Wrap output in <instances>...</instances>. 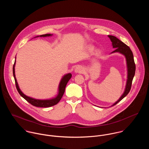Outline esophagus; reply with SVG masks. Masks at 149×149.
Returning <instances> with one entry per match:
<instances>
[{
	"instance_id": "esophagus-1",
	"label": "esophagus",
	"mask_w": 149,
	"mask_h": 149,
	"mask_svg": "<svg viewBox=\"0 0 149 149\" xmlns=\"http://www.w3.org/2000/svg\"><path fill=\"white\" fill-rule=\"evenodd\" d=\"M75 72L76 73H81L84 72V68H83V66L79 65L78 66H77L75 69Z\"/></svg>"
}]
</instances>
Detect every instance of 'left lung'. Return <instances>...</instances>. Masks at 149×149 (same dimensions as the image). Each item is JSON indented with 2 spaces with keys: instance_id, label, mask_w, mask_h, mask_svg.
I'll list each match as a JSON object with an SVG mask.
<instances>
[{
  "instance_id": "8db88e82",
  "label": "left lung",
  "mask_w": 149,
  "mask_h": 149,
  "mask_svg": "<svg viewBox=\"0 0 149 149\" xmlns=\"http://www.w3.org/2000/svg\"><path fill=\"white\" fill-rule=\"evenodd\" d=\"M108 36L110 38L111 42H112V43L113 47L116 48L115 50L113 51L112 53L119 52L123 54V55H125L126 58L127 65V84L126 86V89H125V92L123 93L122 96L120 97V98L115 104H113V106H114L116 104L118 103H119L120 101H121L126 96H127L129 92L130 91L132 80L135 73V64L134 62L132 52L127 45H126L125 43L123 42L122 41H121L120 40H119L118 38H117L115 36Z\"/></svg>"
}]
</instances>
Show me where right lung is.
<instances>
[{"instance_id":"obj_1","label":"right lung","mask_w":149,"mask_h":149,"mask_svg":"<svg viewBox=\"0 0 149 149\" xmlns=\"http://www.w3.org/2000/svg\"><path fill=\"white\" fill-rule=\"evenodd\" d=\"M52 34H43L41 35L40 37H49V36H51ZM15 61L14 63V64L13 65V75H14V80H15V85H16V88L17 89L18 91V92H19V93L20 94V95L22 97H23L27 102H28L29 103H30L31 105L34 106L35 107H49L53 106L56 104H57L61 99L63 95H64V92H65V87L66 85L67 84L68 82L69 81V80L70 79L71 77H72V74L71 73H68L66 75H65L64 77H63L60 85H59V93L58 96L54 98V99H52L50 100H38V99H33L31 97H28L27 96H26L24 94H23L22 92L20 90L18 83L17 81V79L15 78Z\"/></svg>"}]
</instances>
